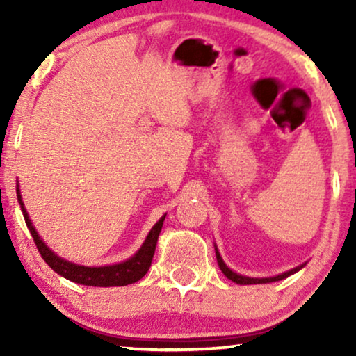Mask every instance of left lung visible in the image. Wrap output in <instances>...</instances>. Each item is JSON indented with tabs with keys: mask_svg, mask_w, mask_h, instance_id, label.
<instances>
[{
	"mask_svg": "<svg viewBox=\"0 0 356 356\" xmlns=\"http://www.w3.org/2000/svg\"><path fill=\"white\" fill-rule=\"evenodd\" d=\"M216 257H218V264H219L220 271H222L224 275H226L227 280L234 281V283H238V284H264V283H273V281H280V280H284V277L295 275L296 271H300V269L305 266V264H301V266L293 268V269H289V271L283 273V275H277V276H273V277H248V276H241V275H238V273H234V271H232V269L227 268L226 263H224V261H222V257H220V254H219L218 248H216Z\"/></svg>",
	"mask_w": 356,
	"mask_h": 356,
	"instance_id": "left-lung-1",
	"label": "left lung"
}]
</instances>
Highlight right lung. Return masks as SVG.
Wrapping results in <instances>:
<instances>
[{
  "instance_id": "1",
  "label": "right lung",
  "mask_w": 356,
  "mask_h": 356,
  "mask_svg": "<svg viewBox=\"0 0 356 356\" xmlns=\"http://www.w3.org/2000/svg\"><path fill=\"white\" fill-rule=\"evenodd\" d=\"M16 195H18V202L19 206H22L24 222H26L28 229L31 232V238H33L40 254H42L44 263H47L53 271L58 273L60 276L67 277V280H70L73 283H79V284L108 288V286H127V284L136 283V281L142 280V277L147 275V271H149L150 264H152L155 246H157V239H159V234H161L165 216H162V218L157 220V224L150 229L149 236L145 238L144 244H142L140 249H138L130 259L124 261V263L112 264V266L90 268V266H80V264L70 263V261L56 256L55 252H53L51 249L43 243L42 238L38 236V232H36V229L33 227V224H31L30 218H28V212L24 209L22 195H19V187H16Z\"/></svg>"
}]
</instances>
